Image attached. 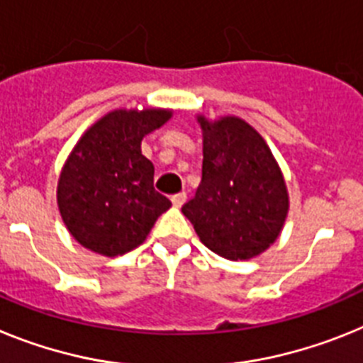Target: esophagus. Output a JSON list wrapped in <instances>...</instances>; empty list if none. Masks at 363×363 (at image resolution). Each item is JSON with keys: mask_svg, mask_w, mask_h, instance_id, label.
Listing matches in <instances>:
<instances>
[{"mask_svg": "<svg viewBox=\"0 0 363 363\" xmlns=\"http://www.w3.org/2000/svg\"><path fill=\"white\" fill-rule=\"evenodd\" d=\"M184 201H186L184 191H179V194L172 195V203H173V206H175V208H181L182 204H184Z\"/></svg>", "mask_w": 363, "mask_h": 363, "instance_id": "obj_1", "label": "esophagus"}]
</instances>
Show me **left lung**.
I'll list each match as a JSON object with an SVG mask.
<instances>
[{"label":"left lung","instance_id":"8db88e82","mask_svg":"<svg viewBox=\"0 0 363 363\" xmlns=\"http://www.w3.org/2000/svg\"><path fill=\"white\" fill-rule=\"evenodd\" d=\"M197 121L203 129V179L182 213L217 256L252 259L285 225L289 194L281 169L263 137L238 116Z\"/></svg>","mask_w":363,"mask_h":363}]
</instances>
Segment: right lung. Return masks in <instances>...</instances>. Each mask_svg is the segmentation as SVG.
Returning <instances> with one entry per match:
<instances>
[{
    "label": "right lung",
    "instance_id": "obj_1",
    "mask_svg": "<svg viewBox=\"0 0 363 363\" xmlns=\"http://www.w3.org/2000/svg\"><path fill=\"white\" fill-rule=\"evenodd\" d=\"M169 118V109H116L82 135L56 190L60 216L82 247L122 256L143 245L172 206L153 188L155 168L140 150L143 138Z\"/></svg>",
    "mask_w": 363,
    "mask_h": 363
}]
</instances>
